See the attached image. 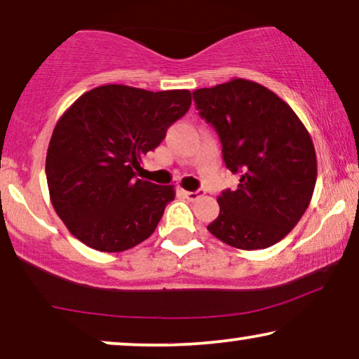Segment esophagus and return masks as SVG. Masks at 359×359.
I'll return each mask as SVG.
<instances>
[{"label":"esophagus","instance_id":"obj_1","mask_svg":"<svg viewBox=\"0 0 359 359\" xmlns=\"http://www.w3.org/2000/svg\"><path fill=\"white\" fill-rule=\"evenodd\" d=\"M183 194H184L186 198H188L189 201H196V199L199 198V196L204 194V191H203V189H199V191H183Z\"/></svg>","mask_w":359,"mask_h":359}]
</instances>
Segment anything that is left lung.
Here are the masks:
<instances>
[{
  "instance_id": "left-lung-1",
  "label": "left lung",
  "mask_w": 359,
  "mask_h": 359,
  "mask_svg": "<svg viewBox=\"0 0 359 359\" xmlns=\"http://www.w3.org/2000/svg\"><path fill=\"white\" fill-rule=\"evenodd\" d=\"M219 134L225 166L240 175L217 198L208 230L240 250L268 248L296 227L311 204L317 158L306 126L287 102L258 83L235 78L193 93Z\"/></svg>"
}]
</instances>
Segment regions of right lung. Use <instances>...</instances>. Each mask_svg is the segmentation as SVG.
I'll return each mask as SVG.
<instances>
[{"mask_svg":"<svg viewBox=\"0 0 359 359\" xmlns=\"http://www.w3.org/2000/svg\"><path fill=\"white\" fill-rule=\"evenodd\" d=\"M189 106L188 90L104 85L63 112L48 144L46 175L53 209L73 237L117 253L155 232L175 188L139 180L135 170Z\"/></svg>","mask_w":359,"mask_h":359,"instance_id":"obj_1","label":"right lung"}]
</instances>
